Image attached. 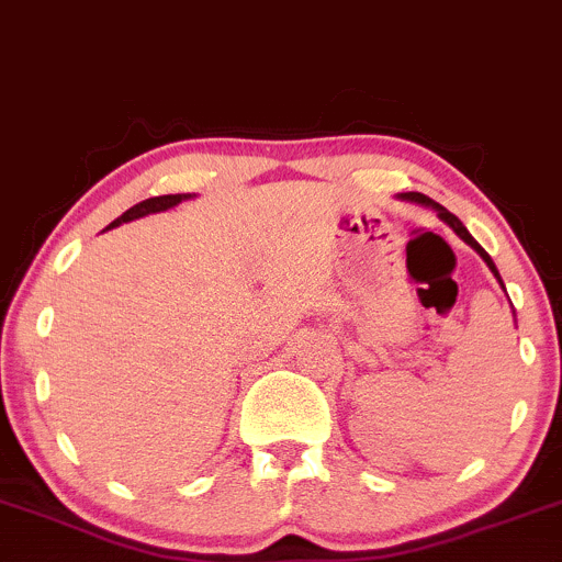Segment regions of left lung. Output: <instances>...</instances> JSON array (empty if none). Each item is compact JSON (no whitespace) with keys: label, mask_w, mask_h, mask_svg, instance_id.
<instances>
[{"label":"left lung","mask_w":562,"mask_h":562,"mask_svg":"<svg viewBox=\"0 0 562 562\" xmlns=\"http://www.w3.org/2000/svg\"><path fill=\"white\" fill-rule=\"evenodd\" d=\"M398 198H402V200H409V203H420V205H428V209H434V211H436V214H438V218H441V222H447V224H449V227H451V229H454V232H457V235H460V237H462V240H465V243L470 245V248H473V250H475V254H479V256H481V259H483V261H486V267H488V269H492V274L496 277V282H499V285H502V288H505V282H502V277H499V272H496V267H494L492 256H488V254H486V250H483V248H481V245L473 240V235H470V232L465 229V224H462V222H460V218H457L454 214H449V211H447V209H443V205H441V203H436V200H430L428 195H423V192H402V195H398Z\"/></svg>","instance_id":"left-lung-1"}]
</instances>
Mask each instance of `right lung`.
<instances>
[{
    "label": "right lung",
    "instance_id": "obj_1",
    "mask_svg": "<svg viewBox=\"0 0 562 562\" xmlns=\"http://www.w3.org/2000/svg\"><path fill=\"white\" fill-rule=\"evenodd\" d=\"M192 198V195H158V198H147L142 200V203L132 205V209L126 211V214H121L111 227H119L121 222H132V218H139V216H147V214H158V211H166V209H173L177 203H182V200ZM108 227V229H111Z\"/></svg>",
    "mask_w": 562,
    "mask_h": 562
}]
</instances>
